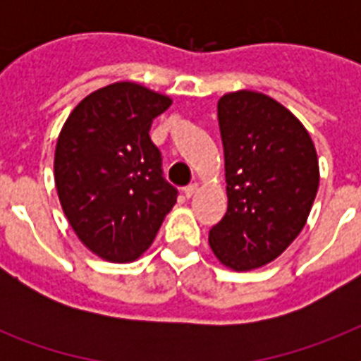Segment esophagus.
<instances>
[{
	"mask_svg": "<svg viewBox=\"0 0 361 361\" xmlns=\"http://www.w3.org/2000/svg\"><path fill=\"white\" fill-rule=\"evenodd\" d=\"M198 191V183L197 181H195V183H191V185H187L185 189H183V195H185L187 198H191L192 195H195V192Z\"/></svg>",
	"mask_w": 361,
	"mask_h": 361,
	"instance_id": "obj_1",
	"label": "esophagus"
}]
</instances>
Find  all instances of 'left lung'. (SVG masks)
<instances>
[{
	"mask_svg": "<svg viewBox=\"0 0 361 361\" xmlns=\"http://www.w3.org/2000/svg\"><path fill=\"white\" fill-rule=\"evenodd\" d=\"M228 209L209 231V247L236 271L279 257L307 223L319 191V157L302 121L258 92L217 103Z\"/></svg>",
	"mask_w": 361,
	"mask_h": 361,
	"instance_id": "obj_1",
	"label": "left lung"
}]
</instances>
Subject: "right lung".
<instances>
[{
	"label": "right lung",
	"instance_id": "add662e5",
	"mask_svg": "<svg viewBox=\"0 0 361 361\" xmlns=\"http://www.w3.org/2000/svg\"><path fill=\"white\" fill-rule=\"evenodd\" d=\"M172 99L116 82L82 99L58 136L54 180L78 240L109 262H133L152 245L178 189L163 178L152 121Z\"/></svg>",
	"mask_w": 361,
	"mask_h": 361
}]
</instances>
